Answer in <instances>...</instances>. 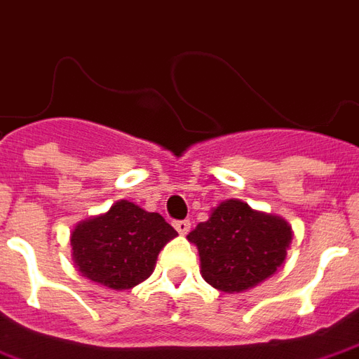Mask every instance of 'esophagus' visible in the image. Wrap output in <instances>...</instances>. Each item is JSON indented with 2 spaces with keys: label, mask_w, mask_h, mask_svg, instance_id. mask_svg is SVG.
Returning a JSON list of instances; mask_svg holds the SVG:
<instances>
[{
  "label": "esophagus",
  "mask_w": 359,
  "mask_h": 359,
  "mask_svg": "<svg viewBox=\"0 0 359 359\" xmlns=\"http://www.w3.org/2000/svg\"><path fill=\"white\" fill-rule=\"evenodd\" d=\"M172 226L177 228V232H179L180 236H184V233L190 232V220H175Z\"/></svg>",
  "instance_id": "34e87169"
}]
</instances>
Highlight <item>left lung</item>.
Returning <instances> with one entry per match:
<instances>
[{"label":"left lung","instance_id":"1","mask_svg":"<svg viewBox=\"0 0 359 359\" xmlns=\"http://www.w3.org/2000/svg\"><path fill=\"white\" fill-rule=\"evenodd\" d=\"M188 241L200 251L203 280L224 293H240L281 266L291 226L280 217L257 213L243 201L228 200L188 233Z\"/></svg>","mask_w":359,"mask_h":359}]
</instances>
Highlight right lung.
<instances>
[{
    "label": "right lung",
    "mask_w": 359,
    "mask_h": 359,
    "mask_svg": "<svg viewBox=\"0 0 359 359\" xmlns=\"http://www.w3.org/2000/svg\"><path fill=\"white\" fill-rule=\"evenodd\" d=\"M177 230L159 213L121 200L72 232V257L81 276L104 287L131 289L154 272L156 259Z\"/></svg>",
    "instance_id": "obj_1"
}]
</instances>
